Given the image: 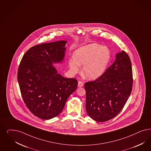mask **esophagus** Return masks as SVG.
I'll return each instance as SVG.
<instances>
[{"label":"esophagus","mask_w":151,"mask_h":151,"mask_svg":"<svg viewBox=\"0 0 151 151\" xmlns=\"http://www.w3.org/2000/svg\"><path fill=\"white\" fill-rule=\"evenodd\" d=\"M78 88H82L83 86V83L81 81H78Z\"/></svg>","instance_id":"1"}]
</instances>
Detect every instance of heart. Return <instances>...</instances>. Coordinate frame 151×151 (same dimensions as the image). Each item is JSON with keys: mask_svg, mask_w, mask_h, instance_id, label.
<instances>
[{"mask_svg": "<svg viewBox=\"0 0 151 151\" xmlns=\"http://www.w3.org/2000/svg\"><path fill=\"white\" fill-rule=\"evenodd\" d=\"M111 59L109 48L97 43H91L77 49L74 57L68 61L71 72L75 74L82 68V75L88 80L99 78L105 71Z\"/></svg>", "mask_w": 151, "mask_h": 151, "instance_id": "b5f03b06", "label": "heart"}]
</instances>
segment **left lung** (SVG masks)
I'll use <instances>...</instances> for the list:
<instances>
[{"mask_svg":"<svg viewBox=\"0 0 151 151\" xmlns=\"http://www.w3.org/2000/svg\"><path fill=\"white\" fill-rule=\"evenodd\" d=\"M132 76L128 54L124 51L116 53L114 63L99 78L85 83L88 116L95 121L103 122L118 114L132 92Z\"/></svg>","mask_w":151,"mask_h":151,"instance_id":"1","label":"left lung"}]
</instances>
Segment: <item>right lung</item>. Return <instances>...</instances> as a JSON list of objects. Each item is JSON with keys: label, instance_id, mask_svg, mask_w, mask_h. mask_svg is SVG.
Instances as JSON below:
<instances>
[{"label": "right lung", "instance_id": "1", "mask_svg": "<svg viewBox=\"0 0 151 151\" xmlns=\"http://www.w3.org/2000/svg\"><path fill=\"white\" fill-rule=\"evenodd\" d=\"M67 42L62 40L31 47L18 68L17 78L23 101L33 114L42 119L60 114L77 88V80L63 77L53 66L63 63Z\"/></svg>", "mask_w": 151, "mask_h": 151}]
</instances>
